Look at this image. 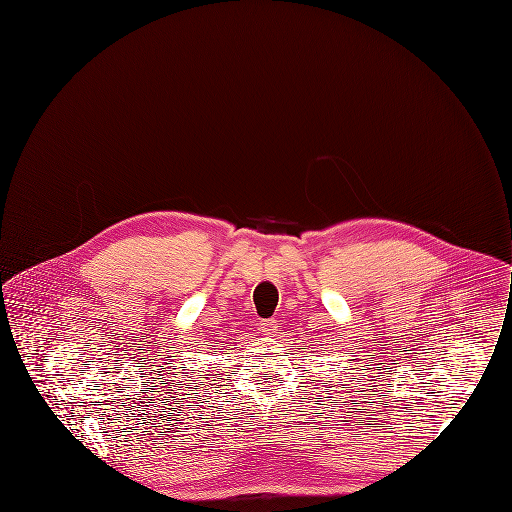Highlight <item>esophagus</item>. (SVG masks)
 <instances>
[{
  "instance_id": "esophagus-1",
  "label": "esophagus",
  "mask_w": 512,
  "mask_h": 512,
  "mask_svg": "<svg viewBox=\"0 0 512 512\" xmlns=\"http://www.w3.org/2000/svg\"><path fill=\"white\" fill-rule=\"evenodd\" d=\"M276 330H278V322L276 320H262L260 322V332L264 336H272Z\"/></svg>"
}]
</instances>
